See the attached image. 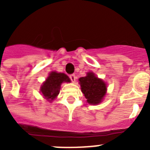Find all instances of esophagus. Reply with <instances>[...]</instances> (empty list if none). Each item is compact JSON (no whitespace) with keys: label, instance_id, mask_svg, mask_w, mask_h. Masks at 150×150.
Masks as SVG:
<instances>
[{"label":"esophagus","instance_id":"obj_1","mask_svg":"<svg viewBox=\"0 0 150 150\" xmlns=\"http://www.w3.org/2000/svg\"><path fill=\"white\" fill-rule=\"evenodd\" d=\"M70 78H71V81L75 82V80H76V75L75 74H71L70 75Z\"/></svg>","mask_w":150,"mask_h":150}]
</instances>
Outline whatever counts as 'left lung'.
Here are the masks:
<instances>
[{"instance_id": "8db88e82", "label": "left lung", "mask_w": 150, "mask_h": 150, "mask_svg": "<svg viewBox=\"0 0 150 150\" xmlns=\"http://www.w3.org/2000/svg\"><path fill=\"white\" fill-rule=\"evenodd\" d=\"M81 91L90 104H98L107 93V85L93 72L87 73L84 77L79 79Z\"/></svg>"}]
</instances>
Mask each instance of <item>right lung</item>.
I'll return each instance as SVG.
<instances>
[{"label": "right lung", "mask_w": 150, "mask_h": 150, "mask_svg": "<svg viewBox=\"0 0 150 150\" xmlns=\"http://www.w3.org/2000/svg\"><path fill=\"white\" fill-rule=\"evenodd\" d=\"M71 79L64 73H57L52 71L49 74L46 81L40 87V92L43 94L45 98L49 101L58 96L62 83H70Z\"/></svg>", "instance_id": "obj_1"}]
</instances>
